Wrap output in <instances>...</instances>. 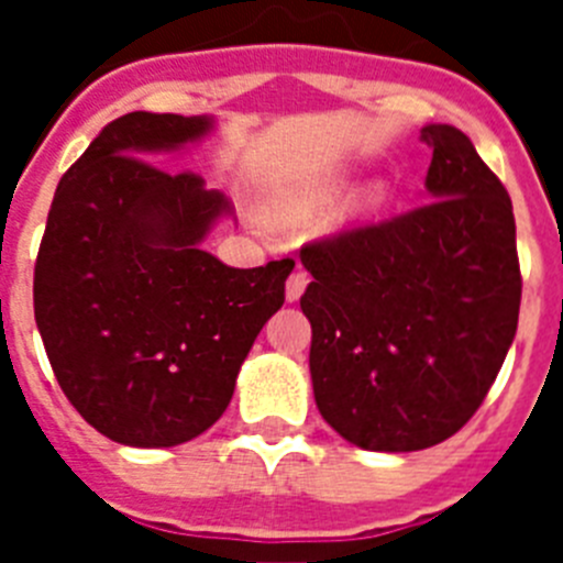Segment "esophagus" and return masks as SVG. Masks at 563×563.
<instances>
[{"label": "esophagus", "instance_id": "esophagus-1", "mask_svg": "<svg viewBox=\"0 0 563 563\" xmlns=\"http://www.w3.org/2000/svg\"><path fill=\"white\" fill-rule=\"evenodd\" d=\"M307 282H310V278H307V273H305V271H296V273H292L290 278H287L285 296H287V301H290V305H296L298 298L305 296V290H307Z\"/></svg>", "mask_w": 563, "mask_h": 563}]
</instances>
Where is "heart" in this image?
Returning a JSON list of instances; mask_svg holds the SVG:
<instances>
[{"label":"heart","mask_w":563,"mask_h":563,"mask_svg":"<svg viewBox=\"0 0 563 563\" xmlns=\"http://www.w3.org/2000/svg\"><path fill=\"white\" fill-rule=\"evenodd\" d=\"M350 186H352V183L346 180V177H338V180L330 186V194H343ZM377 200H380V194L372 191V194H369V202H377Z\"/></svg>","instance_id":"obj_1"}]
</instances>
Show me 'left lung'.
I'll return each mask as SVG.
<instances>
[{"mask_svg":"<svg viewBox=\"0 0 563 563\" xmlns=\"http://www.w3.org/2000/svg\"><path fill=\"white\" fill-rule=\"evenodd\" d=\"M422 206L301 247L316 406L363 451L431 449L485 400L516 338L514 202L474 143L426 123Z\"/></svg>","mask_w":563,"mask_h":563,"instance_id":"left-lung-1","label":"left lung"}]
</instances>
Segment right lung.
<instances>
[{
  "label": "right lung",
  "instance_id": "obj_1",
  "mask_svg": "<svg viewBox=\"0 0 563 563\" xmlns=\"http://www.w3.org/2000/svg\"><path fill=\"white\" fill-rule=\"evenodd\" d=\"M211 114L129 112L62 177L47 213L33 310L78 415L132 449L200 437L231 402L296 262L225 265L202 242L233 202L191 172H163L213 132Z\"/></svg>",
  "mask_w": 563,
  "mask_h": 563
}]
</instances>
